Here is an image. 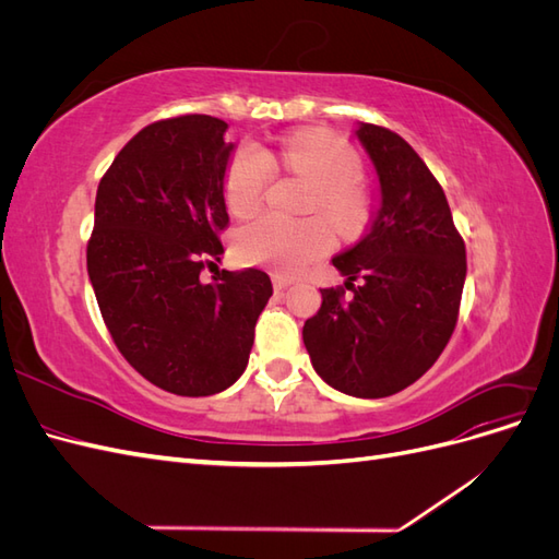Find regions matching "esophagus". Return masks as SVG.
Returning <instances> with one entry per match:
<instances>
[{"mask_svg":"<svg viewBox=\"0 0 559 559\" xmlns=\"http://www.w3.org/2000/svg\"><path fill=\"white\" fill-rule=\"evenodd\" d=\"M273 286H275V292L277 294H282L284 289H286V286H292V280L289 277H284V275H273Z\"/></svg>","mask_w":559,"mask_h":559,"instance_id":"obj_1","label":"esophagus"}]
</instances>
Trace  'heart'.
Here are the masks:
<instances>
[{"label": "heart", "mask_w": 559, "mask_h": 559, "mask_svg": "<svg viewBox=\"0 0 559 559\" xmlns=\"http://www.w3.org/2000/svg\"><path fill=\"white\" fill-rule=\"evenodd\" d=\"M275 163L314 183L308 212L324 216L341 235H352L361 226L366 207L354 183L361 170L359 156L326 130H298L282 140L277 151L251 142L235 148L224 175V200L235 216H249L261 207L275 177ZM233 245L240 261L292 275L324 257L333 247V235L317 216L294 222L280 214H261L235 233Z\"/></svg>", "instance_id": "1"}]
</instances>
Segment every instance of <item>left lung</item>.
I'll list each match as a JSON object with an SVG mask.
<instances>
[{"label": "left lung", "mask_w": 559, "mask_h": 559, "mask_svg": "<svg viewBox=\"0 0 559 559\" xmlns=\"http://www.w3.org/2000/svg\"><path fill=\"white\" fill-rule=\"evenodd\" d=\"M357 138L376 165L380 207L364 240L333 259L347 282L319 289L321 308L302 326V343L337 392L384 399L425 376L445 349L466 249L441 183L415 148L373 123H361Z\"/></svg>", "instance_id": "1"}]
</instances>
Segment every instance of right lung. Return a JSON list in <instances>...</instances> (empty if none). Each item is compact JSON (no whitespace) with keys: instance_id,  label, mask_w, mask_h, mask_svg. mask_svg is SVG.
Instances as JSON below:
<instances>
[{"instance_id":"add662e5","label":"right lung","mask_w":559,"mask_h":559,"mask_svg":"<svg viewBox=\"0 0 559 559\" xmlns=\"http://www.w3.org/2000/svg\"><path fill=\"white\" fill-rule=\"evenodd\" d=\"M228 123L186 114L142 128L99 179L86 249L99 312L142 378L177 396L238 380L273 284L263 270L205 265L224 253Z\"/></svg>"}]
</instances>
